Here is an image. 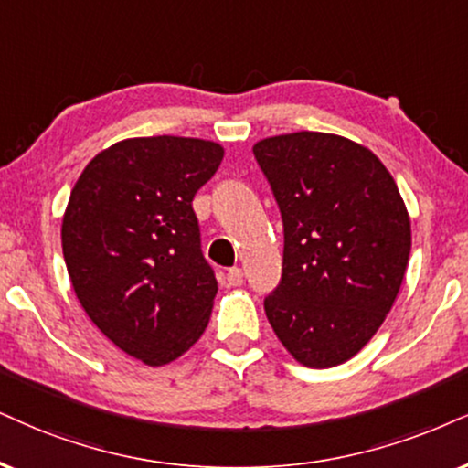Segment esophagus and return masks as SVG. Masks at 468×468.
Here are the masks:
<instances>
[{"instance_id":"1","label":"esophagus","mask_w":468,"mask_h":468,"mask_svg":"<svg viewBox=\"0 0 468 468\" xmlns=\"http://www.w3.org/2000/svg\"><path fill=\"white\" fill-rule=\"evenodd\" d=\"M243 269H239V267H232L228 271V275H225V280H228V284L229 286H240L243 284Z\"/></svg>"}]
</instances>
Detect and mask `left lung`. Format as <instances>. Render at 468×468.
I'll return each mask as SVG.
<instances>
[{
	"label": "left lung",
	"instance_id": "left-lung-1",
	"mask_svg": "<svg viewBox=\"0 0 468 468\" xmlns=\"http://www.w3.org/2000/svg\"><path fill=\"white\" fill-rule=\"evenodd\" d=\"M284 225L264 313L313 368L354 357L379 330L410 258V217L379 158L349 138L295 132L253 145Z\"/></svg>",
	"mask_w": 468,
	"mask_h": 468
}]
</instances>
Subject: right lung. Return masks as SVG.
Wrapping results in <instances>:
<instances>
[{"label": "right lung", "instance_id": "right-lung-1", "mask_svg": "<svg viewBox=\"0 0 468 468\" xmlns=\"http://www.w3.org/2000/svg\"><path fill=\"white\" fill-rule=\"evenodd\" d=\"M221 160L223 147L201 138H128L97 154L69 197L62 253L75 295L149 367L180 357L210 319L217 278L193 197Z\"/></svg>", "mask_w": 468, "mask_h": 468}]
</instances>
